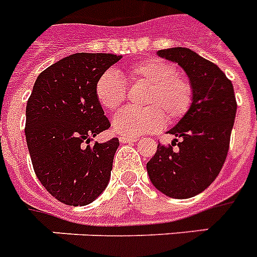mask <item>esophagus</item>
<instances>
[{
    "label": "esophagus",
    "mask_w": 257,
    "mask_h": 257,
    "mask_svg": "<svg viewBox=\"0 0 257 257\" xmlns=\"http://www.w3.org/2000/svg\"><path fill=\"white\" fill-rule=\"evenodd\" d=\"M137 139L136 137H131V136H121L120 137V143L121 144H131V143H136Z\"/></svg>",
    "instance_id": "obj_1"
}]
</instances>
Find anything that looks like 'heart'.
I'll list each match as a JSON object with an SVG mask.
<instances>
[{"instance_id": "obj_1", "label": "heart", "mask_w": 257, "mask_h": 257, "mask_svg": "<svg viewBox=\"0 0 257 257\" xmlns=\"http://www.w3.org/2000/svg\"><path fill=\"white\" fill-rule=\"evenodd\" d=\"M126 76L135 85H147L143 104L145 108L126 107L114 114L112 125L124 136L144 135L162 128L165 116L177 121L189 112L194 91L190 80L177 74L176 67L160 58H149L132 64ZM96 96L105 109H117L126 97V87L114 70H108L96 83Z\"/></svg>"}]
</instances>
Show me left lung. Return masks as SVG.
<instances>
[{"label": "left lung", "mask_w": 257, "mask_h": 257, "mask_svg": "<svg viewBox=\"0 0 257 257\" xmlns=\"http://www.w3.org/2000/svg\"><path fill=\"white\" fill-rule=\"evenodd\" d=\"M157 55L185 70L194 97L189 112L169 131L177 137L172 145H178L179 149L158 144L147 170L158 191L186 199L207 189L222 170L230 148L236 99L224 72L193 50L173 47L160 50Z\"/></svg>", "instance_id": "left-lung-1"}]
</instances>
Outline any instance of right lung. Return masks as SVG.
<instances>
[{
    "label": "right lung",
    "instance_id": "add662e5",
    "mask_svg": "<svg viewBox=\"0 0 257 257\" xmlns=\"http://www.w3.org/2000/svg\"><path fill=\"white\" fill-rule=\"evenodd\" d=\"M121 58L72 54L35 80L26 105L27 148L38 179L62 203L85 206L109 182L118 139L89 143L110 126L96 96V83Z\"/></svg>",
    "mask_w": 257,
    "mask_h": 257
}]
</instances>
